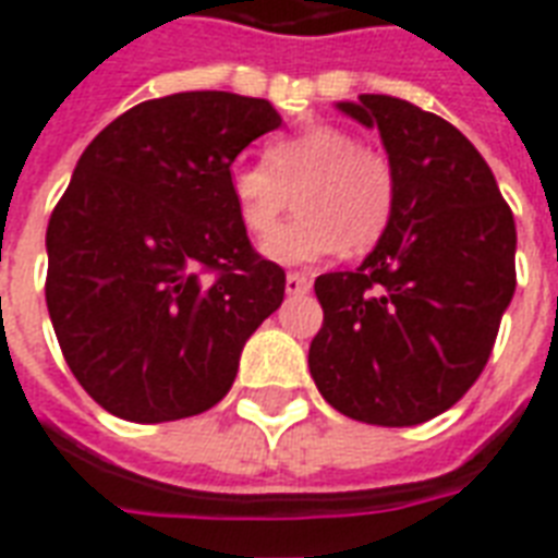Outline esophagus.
Returning a JSON list of instances; mask_svg holds the SVG:
<instances>
[{
  "mask_svg": "<svg viewBox=\"0 0 558 558\" xmlns=\"http://www.w3.org/2000/svg\"><path fill=\"white\" fill-rule=\"evenodd\" d=\"M287 292H290V295H304V292H311V278H307V275H299V271H290V275H287Z\"/></svg>",
  "mask_w": 558,
  "mask_h": 558,
  "instance_id": "obj_1",
  "label": "esophagus"
}]
</instances>
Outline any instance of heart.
<instances>
[{
    "label": "heart",
    "instance_id": "1",
    "mask_svg": "<svg viewBox=\"0 0 558 558\" xmlns=\"http://www.w3.org/2000/svg\"><path fill=\"white\" fill-rule=\"evenodd\" d=\"M393 159L333 123H316L266 144L263 162L230 171L239 225L266 242L295 203L302 216L266 245L287 266L331 257L342 245L361 254L378 245L396 213Z\"/></svg>",
    "mask_w": 558,
    "mask_h": 558
}]
</instances>
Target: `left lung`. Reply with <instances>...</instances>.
<instances>
[{"mask_svg": "<svg viewBox=\"0 0 558 558\" xmlns=\"http://www.w3.org/2000/svg\"><path fill=\"white\" fill-rule=\"evenodd\" d=\"M340 111L378 126L396 213L354 271L319 275L311 375L325 402L369 426L444 414L485 369L514 295V218L488 162L444 118L387 94Z\"/></svg>", "mask_w": 558, "mask_h": 558, "instance_id": "obj_1", "label": "left lung"}]
</instances>
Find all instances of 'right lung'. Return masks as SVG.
I'll list each match as a JSON object with an SVG mask.
<instances>
[{
    "label": "right lung",
    "instance_id": "add662e5",
    "mask_svg": "<svg viewBox=\"0 0 558 558\" xmlns=\"http://www.w3.org/2000/svg\"><path fill=\"white\" fill-rule=\"evenodd\" d=\"M268 100L183 90L85 147L47 227V307L85 393L130 423L204 414L278 311L287 275L230 201V165L278 130Z\"/></svg>",
    "mask_w": 558,
    "mask_h": 558
}]
</instances>
